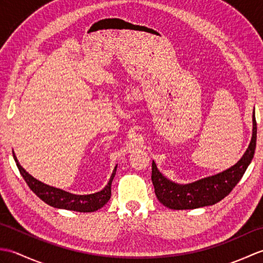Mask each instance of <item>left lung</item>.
<instances>
[{"instance_id": "obj_1", "label": "left lung", "mask_w": 263, "mask_h": 263, "mask_svg": "<svg viewBox=\"0 0 263 263\" xmlns=\"http://www.w3.org/2000/svg\"><path fill=\"white\" fill-rule=\"evenodd\" d=\"M256 144V121L253 111V135L250 146L237 164L219 174L202 178L186 185L167 180L153 161L152 181L156 197L165 206L175 210L195 209L219 202L236 186L253 158Z\"/></svg>"}]
</instances>
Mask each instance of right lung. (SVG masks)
<instances>
[{
  "instance_id": "right-lung-1",
  "label": "right lung",
  "mask_w": 263,
  "mask_h": 263,
  "mask_svg": "<svg viewBox=\"0 0 263 263\" xmlns=\"http://www.w3.org/2000/svg\"><path fill=\"white\" fill-rule=\"evenodd\" d=\"M13 158L15 160L16 166H18L20 174L24 177V180L28 184V186L30 187L31 191L35 193L39 199H42L44 202L51 206H54V208L73 210L78 212H93L104 206L108 202V200L110 198L111 182H113V178L115 176L117 166H115L113 174H111L107 185H106L102 191L93 194L77 195L65 192L63 190L49 186L47 184H44L41 181L36 180V178H33L30 174H28V173L22 168L14 154Z\"/></svg>"
}]
</instances>
